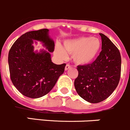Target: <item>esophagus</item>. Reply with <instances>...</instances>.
I'll list each match as a JSON object with an SVG mask.
<instances>
[{
	"mask_svg": "<svg viewBox=\"0 0 130 130\" xmlns=\"http://www.w3.org/2000/svg\"><path fill=\"white\" fill-rule=\"evenodd\" d=\"M71 65H69V64H67L66 65V66H65V71H67L68 69H69L70 68H71Z\"/></svg>",
	"mask_w": 130,
	"mask_h": 130,
	"instance_id": "1",
	"label": "esophagus"
}]
</instances>
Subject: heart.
Instances as JSON below:
<instances>
[{
    "label": "heart",
    "instance_id": "heart-1",
    "mask_svg": "<svg viewBox=\"0 0 130 130\" xmlns=\"http://www.w3.org/2000/svg\"><path fill=\"white\" fill-rule=\"evenodd\" d=\"M101 48L100 39L93 37H82L67 41L64 49L61 46L55 48V54L61 59L67 58V52L72 55V59L78 65H87L94 60Z\"/></svg>",
    "mask_w": 130,
    "mask_h": 130
}]
</instances>
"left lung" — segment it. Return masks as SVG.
Segmentation results:
<instances>
[{
	"label": "left lung",
	"mask_w": 130,
	"mask_h": 130,
	"mask_svg": "<svg viewBox=\"0 0 130 130\" xmlns=\"http://www.w3.org/2000/svg\"><path fill=\"white\" fill-rule=\"evenodd\" d=\"M102 51L92 63L78 65L74 80L76 91L90 103L106 100L117 88L120 78L121 56L119 49L107 36L100 34Z\"/></svg>",
	"instance_id": "8db88e82"
}]
</instances>
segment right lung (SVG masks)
<instances>
[{"instance_id":"1","label":"right lung","mask_w":130,"mask_h":130,"mask_svg":"<svg viewBox=\"0 0 130 130\" xmlns=\"http://www.w3.org/2000/svg\"><path fill=\"white\" fill-rule=\"evenodd\" d=\"M48 29L31 31L22 35L11 46L8 54L11 80L20 93L31 99L46 95L53 88L64 72L66 64L52 62L51 52L54 42ZM43 43L48 51L34 52L33 40Z\"/></svg>"}]
</instances>
